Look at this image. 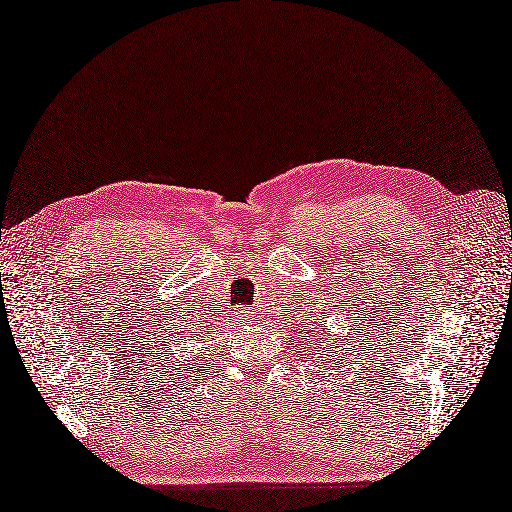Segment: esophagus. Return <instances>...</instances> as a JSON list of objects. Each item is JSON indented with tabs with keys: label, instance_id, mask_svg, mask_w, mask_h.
<instances>
[{
	"label": "esophagus",
	"instance_id": "esophagus-1",
	"mask_svg": "<svg viewBox=\"0 0 512 512\" xmlns=\"http://www.w3.org/2000/svg\"><path fill=\"white\" fill-rule=\"evenodd\" d=\"M251 314L249 312H244V310H236L234 312V323H238V325H246V323H251Z\"/></svg>",
	"mask_w": 512,
	"mask_h": 512
}]
</instances>
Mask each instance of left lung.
Listing matches in <instances>:
<instances>
[{
	"instance_id": "1",
	"label": "left lung",
	"mask_w": 512,
	"mask_h": 512,
	"mask_svg": "<svg viewBox=\"0 0 512 512\" xmlns=\"http://www.w3.org/2000/svg\"><path fill=\"white\" fill-rule=\"evenodd\" d=\"M323 344H325V342H323ZM318 352H320V350H318ZM329 356H333V354L329 352ZM335 356H337V352H335ZM320 358H323V356H320ZM327 361H331V358H327ZM337 361H339V358H337ZM342 361H344V356H342ZM331 365H333V361H331Z\"/></svg>"
}]
</instances>
